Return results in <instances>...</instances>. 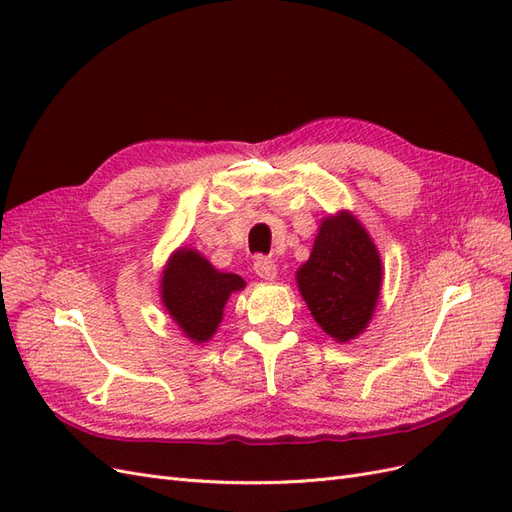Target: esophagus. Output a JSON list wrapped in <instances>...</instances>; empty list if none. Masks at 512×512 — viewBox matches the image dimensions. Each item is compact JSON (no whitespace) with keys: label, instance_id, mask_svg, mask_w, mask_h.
Segmentation results:
<instances>
[{"label":"esophagus","instance_id":"esophagus-1","mask_svg":"<svg viewBox=\"0 0 512 512\" xmlns=\"http://www.w3.org/2000/svg\"><path fill=\"white\" fill-rule=\"evenodd\" d=\"M254 271H256L258 277H262V280H267V282H273L275 277H277V265H275V262H273L271 258H267V256L256 258Z\"/></svg>","mask_w":512,"mask_h":512}]
</instances>
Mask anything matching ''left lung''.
Wrapping results in <instances>:
<instances>
[{"instance_id":"8db88e82","label":"left lung","mask_w":512,"mask_h":512,"mask_svg":"<svg viewBox=\"0 0 512 512\" xmlns=\"http://www.w3.org/2000/svg\"><path fill=\"white\" fill-rule=\"evenodd\" d=\"M297 286L320 329L344 344L359 337L376 312L382 288L380 252L350 211L322 218Z\"/></svg>"}]
</instances>
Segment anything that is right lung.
<instances>
[{"instance_id": "1", "label": "right lung", "mask_w": 512, "mask_h": 512, "mask_svg": "<svg viewBox=\"0 0 512 512\" xmlns=\"http://www.w3.org/2000/svg\"><path fill=\"white\" fill-rule=\"evenodd\" d=\"M243 288V277L218 271L198 250L183 245L166 260L160 301L183 337L205 344L218 331L230 294Z\"/></svg>"}]
</instances>
